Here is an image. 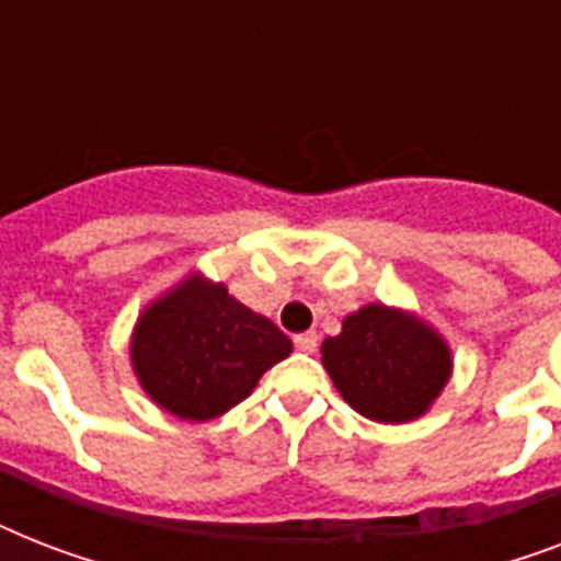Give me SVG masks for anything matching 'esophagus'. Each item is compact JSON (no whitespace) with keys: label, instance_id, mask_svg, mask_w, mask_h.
Segmentation results:
<instances>
[{"label":"esophagus","instance_id":"34e87169","mask_svg":"<svg viewBox=\"0 0 561 561\" xmlns=\"http://www.w3.org/2000/svg\"><path fill=\"white\" fill-rule=\"evenodd\" d=\"M317 343H320L317 332H302V334H297V337H294V346H297L299 352H306V355H314Z\"/></svg>","mask_w":561,"mask_h":561}]
</instances>
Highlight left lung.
Instances as JSON below:
<instances>
[{"label":"left lung","mask_w":561,"mask_h":561,"mask_svg":"<svg viewBox=\"0 0 561 561\" xmlns=\"http://www.w3.org/2000/svg\"><path fill=\"white\" fill-rule=\"evenodd\" d=\"M323 367L360 416L399 425L422 416L439 396L451 375V352L416 317L373 302L323 343Z\"/></svg>","instance_id":"left-lung-1"}]
</instances>
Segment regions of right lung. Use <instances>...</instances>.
I'll return each mask as SVG.
<instances>
[{"instance_id": "obj_1", "label": "right lung", "mask_w": 561, "mask_h": 561, "mask_svg": "<svg viewBox=\"0 0 561 561\" xmlns=\"http://www.w3.org/2000/svg\"><path fill=\"white\" fill-rule=\"evenodd\" d=\"M288 355L290 341L267 317L201 276L145 308L130 346L148 396L192 422L236 408Z\"/></svg>"}]
</instances>
